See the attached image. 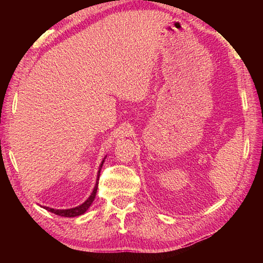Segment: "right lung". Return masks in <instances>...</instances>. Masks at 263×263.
<instances>
[{"label": "right lung", "instance_id": "right-lung-1", "mask_svg": "<svg viewBox=\"0 0 263 263\" xmlns=\"http://www.w3.org/2000/svg\"><path fill=\"white\" fill-rule=\"evenodd\" d=\"M105 158L103 159L102 164H100V166H99V171H98V175H97V181H96V184H95V187L92 190V193L89 195V198L85 201V202H83L80 205L74 206V208H71V209H53V208H49V206H44V209L51 211V212H53V214L58 215V216H61V217H77V216H80V215L85 214V212L89 209V206H90L91 203L93 202L95 197H96L97 189H98V180H99L100 170H102L103 164H104V161H105Z\"/></svg>", "mask_w": 263, "mask_h": 263}]
</instances>
